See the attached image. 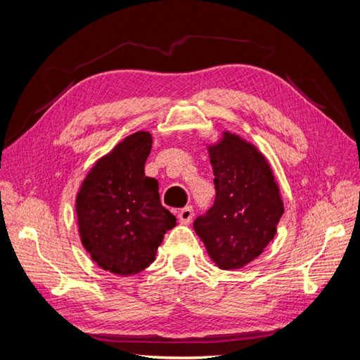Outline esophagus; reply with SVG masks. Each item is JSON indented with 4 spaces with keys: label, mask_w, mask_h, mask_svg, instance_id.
<instances>
[{
    "label": "esophagus",
    "mask_w": 360,
    "mask_h": 360,
    "mask_svg": "<svg viewBox=\"0 0 360 360\" xmlns=\"http://www.w3.org/2000/svg\"><path fill=\"white\" fill-rule=\"evenodd\" d=\"M193 217V209L191 205H186L179 212V219L181 224H189Z\"/></svg>",
    "instance_id": "esophagus-1"
}]
</instances>
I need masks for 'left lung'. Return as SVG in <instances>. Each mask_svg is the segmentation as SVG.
Returning a JSON list of instances; mask_svg holds the SVG:
<instances>
[{
  "mask_svg": "<svg viewBox=\"0 0 360 360\" xmlns=\"http://www.w3.org/2000/svg\"><path fill=\"white\" fill-rule=\"evenodd\" d=\"M209 155L216 198L193 230L217 267L242 269L274 240L284 202L267 159L248 141L224 132Z\"/></svg>",
  "mask_w": 360,
  "mask_h": 360,
  "instance_id": "8db88e82",
  "label": "left lung"
}]
</instances>
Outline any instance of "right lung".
I'll return each instance as SVG.
<instances>
[{
    "label": "right lung",
    "mask_w": 360,
    "mask_h": 360,
    "mask_svg": "<svg viewBox=\"0 0 360 360\" xmlns=\"http://www.w3.org/2000/svg\"><path fill=\"white\" fill-rule=\"evenodd\" d=\"M151 143L144 130L124 138L96 162L76 195L81 242L97 266L115 275L148 267L177 224L160 204L158 180L144 172Z\"/></svg>",
    "instance_id": "add662e5"
}]
</instances>
